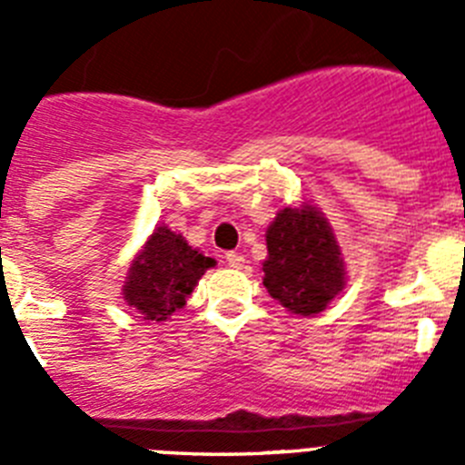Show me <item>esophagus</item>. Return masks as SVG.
<instances>
[{
	"label": "esophagus",
	"mask_w": 465,
	"mask_h": 465,
	"mask_svg": "<svg viewBox=\"0 0 465 465\" xmlns=\"http://www.w3.org/2000/svg\"><path fill=\"white\" fill-rule=\"evenodd\" d=\"M225 262H228V268H232V270H242V268H244L246 258L242 256V253L230 252V253H225Z\"/></svg>",
	"instance_id": "34e87169"
}]
</instances>
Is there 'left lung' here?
<instances>
[{"instance_id":"obj_1","label":"left lung","mask_w":465,"mask_h":465,"mask_svg":"<svg viewBox=\"0 0 465 465\" xmlns=\"http://www.w3.org/2000/svg\"><path fill=\"white\" fill-rule=\"evenodd\" d=\"M262 283L291 314L314 316L347 286V265L331 223L319 207L279 209L265 230Z\"/></svg>"}]
</instances>
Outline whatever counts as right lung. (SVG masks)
<instances>
[{"instance_id":"right-lung-1","label":"right lung","mask_w":465,"mask_h":465,"mask_svg":"<svg viewBox=\"0 0 465 465\" xmlns=\"http://www.w3.org/2000/svg\"><path fill=\"white\" fill-rule=\"evenodd\" d=\"M213 265L216 261L193 249L182 232L160 223L130 262L121 295L143 322H167Z\"/></svg>"}]
</instances>
